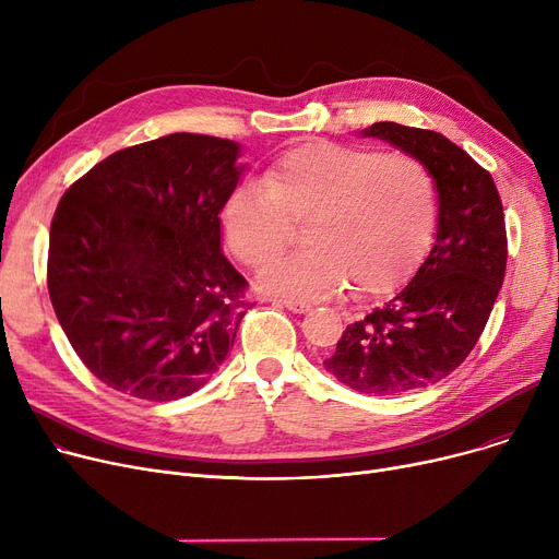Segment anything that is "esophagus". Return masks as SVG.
<instances>
[{
    "label": "esophagus",
    "instance_id": "1",
    "mask_svg": "<svg viewBox=\"0 0 559 559\" xmlns=\"http://www.w3.org/2000/svg\"><path fill=\"white\" fill-rule=\"evenodd\" d=\"M274 304L281 306V308H287V310H292V312H299V314H304V312L310 310V304L297 301V299H274Z\"/></svg>",
    "mask_w": 559,
    "mask_h": 559
}]
</instances>
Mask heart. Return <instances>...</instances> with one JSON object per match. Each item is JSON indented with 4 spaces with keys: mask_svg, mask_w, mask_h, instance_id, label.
Wrapping results in <instances>:
<instances>
[{
    "mask_svg": "<svg viewBox=\"0 0 559 559\" xmlns=\"http://www.w3.org/2000/svg\"><path fill=\"white\" fill-rule=\"evenodd\" d=\"M437 219L432 176L413 156L308 142L283 154L262 181L228 194L222 226L230 251L251 267L274 260L306 224L308 247L262 270L274 295L326 299L354 285L385 297L415 272Z\"/></svg>",
    "mask_w": 559,
    "mask_h": 559,
    "instance_id": "1",
    "label": "heart"
}]
</instances>
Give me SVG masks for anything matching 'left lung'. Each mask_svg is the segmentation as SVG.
Here are the masks:
<instances>
[{
    "instance_id": "left-lung-1",
    "label": "left lung",
    "mask_w": 559,
    "mask_h": 559,
    "mask_svg": "<svg viewBox=\"0 0 559 559\" xmlns=\"http://www.w3.org/2000/svg\"><path fill=\"white\" fill-rule=\"evenodd\" d=\"M360 138L426 165L439 203L435 245L417 274L346 326L324 360L346 388L394 396L439 383L472 354L506 276V217L491 174L442 133L376 122Z\"/></svg>"
}]
</instances>
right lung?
<instances>
[{"label":"right lung","mask_w":559,"mask_h":559,"mask_svg":"<svg viewBox=\"0 0 559 559\" xmlns=\"http://www.w3.org/2000/svg\"><path fill=\"white\" fill-rule=\"evenodd\" d=\"M242 146L171 133L97 163L61 199L47 285L76 356L144 401L194 394L226 360L251 304L222 253Z\"/></svg>","instance_id":"1"}]
</instances>
